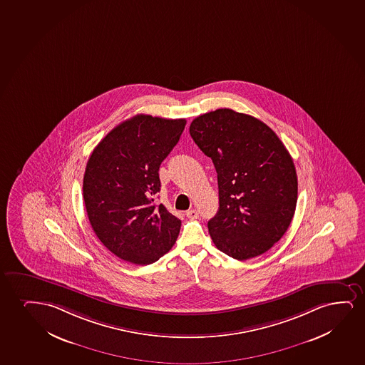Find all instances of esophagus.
<instances>
[{
  "label": "esophagus",
  "instance_id": "esophagus-1",
  "mask_svg": "<svg viewBox=\"0 0 365 365\" xmlns=\"http://www.w3.org/2000/svg\"><path fill=\"white\" fill-rule=\"evenodd\" d=\"M185 215H187V218L197 219L198 218V212L195 209H190V210L185 212Z\"/></svg>",
  "mask_w": 365,
  "mask_h": 365
}]
</instances>
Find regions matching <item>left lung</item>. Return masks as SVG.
I'll return each mask as SVG.
<instances>
[{"mask_svg":"<svg viewBox=\"0 0 365 365\" xmlns=\"http://www.w3.org/2000/svg\"><path fill=\"white\" fill-rule=\"evenodd\" d=\"M190 133L218 173V213L208 222L215 247L237 260L264 254L294 218L292 157L266 123L232 109L195 118Z\"/></svg>","mask_w":365,"mask_h":365,"instance_id":"1","label":"left lung"}]
</instances>
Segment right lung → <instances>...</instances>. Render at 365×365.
Here are the masks:
<instances>
[{
  "mask_svg": "<svg viewBox=\"0 0 365 365\" xmlns=\"http://www.w3.org/2000/svg\"><path fill=\"white\" fill-rule=\"evenodd\" d=\"M185 123L136 115L113 128L86 163L83 197L91 227L114 255L135 265L158 260L180 234V219L155 200L160 166Z\"/></svg>",
  "mask_w": 365,
  "mask_h": 365,
  "instance_id": "add662e5",
  "label": "right lung"
}]
</instances>
